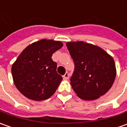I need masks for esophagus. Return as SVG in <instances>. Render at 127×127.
I'll return each mask as SVG.
<instances>
[{
  "label": "esophagus",
  "mask_w": 127,
  "mask_h": 127,
  "mask_svg": "<svg viewBox=\"0 0 127 127\" xmlns=\"http://www.w3.org/2000/svg\"><path fill=\"white\" fill-rule=\"evenodd\" d=\"M63 77H64V80H68V78H69V73H68V72H66V73L64 74V76H63Z\"/></svg>",
  "instance_id": "34e87169"
}]
</instances>
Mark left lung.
Wrapping results in <instances>:
<instances>
[{"mask_svg": "<svg viewBox=\"0 0 127 127\" xmlns=\"http://www.w3.org/2000/svg\"><path fill=\"white\" fill-rule=\"evenodd\" d=\"M66 46L75 65L71 85L77 95L93 100L105 95L116 77L113 58L99 46L84 42H67Z\"/></svg>", "mask_w": 127, "mask_h": 127, "instance_id": "1", "label": "left lung"}]
</instances>
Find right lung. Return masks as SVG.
Listing matches in <instances>:
<instances>
[{"label":"right lung","mask_w":127,"mask_h":127,"mask_svg":"<svg viewBox=\"0 0 127 127\" xmlns=\"http://www.w3.org/2000/svg\"><path fill=\"white\" fill-rule=\"evenodd\" d=\"M63 46L61 42L41 39L27 46L12 64L14 83L26 97L41 101L54 94L62 81L56 72L52 54Z\"/></svg>","instance_id":"obj_1"}]
</instances>
